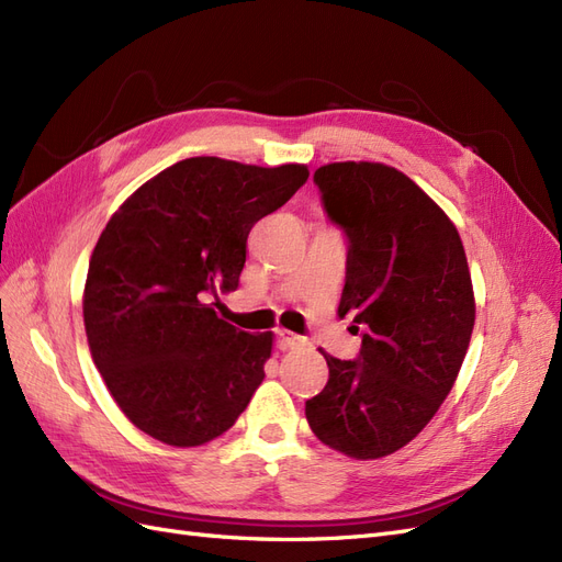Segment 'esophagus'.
<instances>
[{
	"label": "esophagus",
	"mask_w": 562,
	"mask_h": 562,
	"mask_svg": "<svg viewBox=\"0 0 562 562\" xmlns=\"http://www.w3.org/2000/svg\"><path fill=\"white\" fill-rule=\"evenodd\" d=\"M302 342H304V339L300 335L291 333V330H285V328L277 330V345H279V349H293V347H297Z\"/></svg>",
	"instance_id": "obj_1"
}]
</instances>
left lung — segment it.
<instances>
[{
	"label": "left lung",
	"instance_id": "obj_1",
	"mask_svg": "<svg viewBox=\"0 0 562 562\" xmlns=\"http://www.w3.org/2000/svg\"><path fill=\"white\" fill-rule=\"evenodd\" d=\"M314 182L349 239L337 314H353L363 345L356 361L321 351L328 384L304 415L321 443L380 459L427 427L464 363L475 321L467 252L446 211L394 166L326 164Z\"/></svg>",
	"mask_w": 562,
	"mask_h": 562
}]
</instances>
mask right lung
<instances>
[{
	"label": "right lung",
	"mask_w": 562,
	"mask_h": 562,
	"mask_svg": "<svg viewBox=\"0 0 562 562\" xmlns=\"http://www.w3.org/2000/svg\"><path fill=\"white\" fill-rule=\"evenodd\" d=\"M307 178L304 164L192 157L140 184L110 217L83 285V328L112 398L147 436L196 448L246 411L274 333L220 318L217 291H236L248 232Z\"/></svg>",
	"instance_id": "obj_1"
}]
</instances>
